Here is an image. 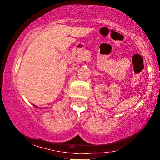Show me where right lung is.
<instances>
[{
	"label": "right lung",
	"instance_id": "1",
	"mask_svg": "<svg viewBox=\"0 0 160 160\" xmlns=\"http://www.w3.org/2000/svg\"><path fill=\"white\" fill-rule=\"evenodd\" d=\"M34 107H35V108H38V106H36V105H34Z\"/></svg>",
	"mask_w": 160,
	"mask_h": 160
}]
</instances>
